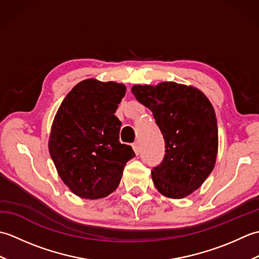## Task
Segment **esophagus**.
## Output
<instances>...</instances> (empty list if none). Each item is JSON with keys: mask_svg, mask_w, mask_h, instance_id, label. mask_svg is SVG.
Masks as SVG:
<instances>
[{"mask_svg": "<svg viewBox=\"0 0 259 259\" xmlns=\"http://www.w3.org/2000/svg\"><path fill=\"white\" fill-rule=\"evenodd\" d=\"M133 148H134V150H135V152H136V155H139L140 146H139V142H138V141L134 142V144H133Z\"/></svg>", "mask_w": 259, "mask_h": 259, "instance_id": "obj_1", "label": "esophagus"}]
</instances>
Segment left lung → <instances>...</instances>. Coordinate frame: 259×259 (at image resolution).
Instances as JSON below:
<instances>
[{"mask_svg": "<svg viewBox=\"0 0 259 259\" xmlns=\"http://www.w3.org/2000/svg\"><path fill=\"white\" fill-rule=\"evenodd\" d=\"M131 92L153 114L164 139V156L151 170L163 196L180 199L199 188L214 167L218 128L210 101L196 88L176 82L134 85Z\"/></svg>", "mask_w": 259, "mask_h": 259, "instance_id": "1", "label": "left lung"}]
</instances>
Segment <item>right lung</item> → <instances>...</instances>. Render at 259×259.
I'll use <instances>...</instances> for the list:
<instances>
[{"label":"right lung","instance_id":"obj_1","mask_svg":"<svg viewBox=\"0 0 259 259\" xmlns=\"http://www.w3.org/2000/svg\"><path fill=\"white\" fill-rule=\"evenodd\" d=\"M124 95L123 84L88 79L68 93L58 110L49 151L76 196L97 199L111 194L135 157L131 146L119 141L121 121L114 115Z\"/></svg>","mask_w":259,"mask_h":259}]
</instances>
